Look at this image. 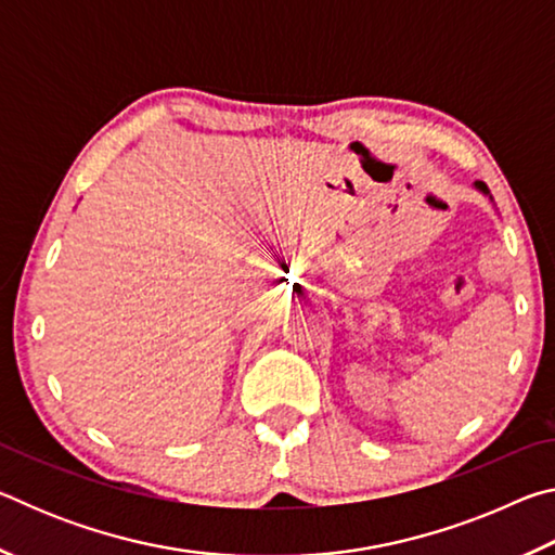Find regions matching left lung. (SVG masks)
Returning a JSON list of instances; mask_svg holds the SVG:
<instances>
[{
  "mask_svg": "<svg viewBox=\"0 0 555 555\" xmlns=\"http://www.w3.org/2000/svg\"><path fill=\"white\" fill-rule=\"evenodd\" d=\"M477 188H480V191H485V193H490V191H487L485 183H477Z\"/></svg>",
  "mask_w": 555,
  "mask_h": 555,
  "instance_id": "obj_1",
  "label": "left lung"
}]
</instances>
